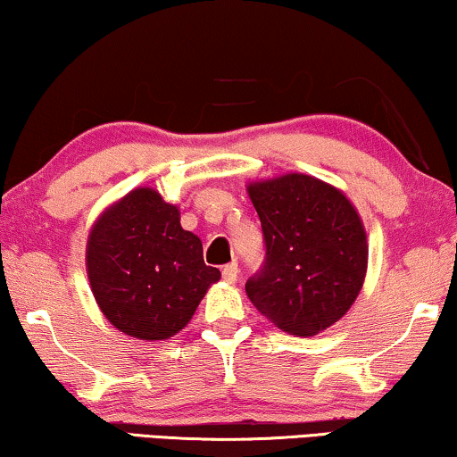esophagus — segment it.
I'll list each match as a JSON object with an SVG mask.
<instances>
[{
  "label": "esophagus",
  "instance_id": "34e87169",
  "mask_svg": "<svg viewBox=\"0 0 457 457\" xmlns=\"http://www.w3.org/2000/svg\"><path fill=\"white\" fill-rule=\"evenodd\" d=\"M237 274H239V268H237L235 262H233V264H227L222 268V278L227 280V283H235Z\"/></svg>",
  "mask_w": 457,
  "mask_h": 457
}]
</instances>
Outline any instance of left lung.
Segmentation results:
<instances>
[{"label":"left lung","mask_w":457,"mask_h":457,"mask_svg":"<svg viewBox=\"0 0 457 457\" xmlns=\"http://www.w3.org/2000/svg\"><path fill=\"white\" fill-rule=\"evenodd\" d=\"M266 241V264L245 291L289 335L333 327L360 295L368 268L364 222L337 187L302 172L247 185Z\"/></svg>","instance_id":"1"}]
</instances>
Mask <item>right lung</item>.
<instances>
[{
	"label": "right lung",
	"instance_id": "right-lung-1",
	"mask_svg": "<svg viewBox=\"0 0 457 457\" xmlns=\"http://www.w3.org/2000/svg\"><path fill=\"white\" fill-rule=\"evenodd\" d=\"M85 262L99 310L141 341L177 335L220 280L204 262L199 237L180 227V210L152 187H137L99 214Z\"/></svg>",
	"mask_w": 457,
	"mask_h": 457
}]
</instances>
